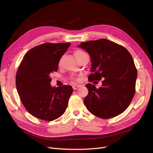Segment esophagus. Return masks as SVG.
Here are the masks:
<instances>
[{"instance_id":"obj_1","label":"esophagus","mask_w":153,"mask_h":153,"mask_svg":"<svg viewBox=\"0 0 153 153\" xmlns=\"http://www.w3.org/2000/svg\"><path fill=\"white\" fill-rule=\"evenodd\" d=\"M80 87V85H73V89L74 90H76V89H78V88H79Z\"/></svg>"}]
</instances>
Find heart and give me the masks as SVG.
<instances>
[{"mask_svg":"<svg viewBox=\"0 0 153 153\" xmlns=\"http://www.w3.org/2000/svg\"><path fill=\"white\" fill-rule=\"evenodd\" d=\"M85 53L84 52V51L80 50H76L75 52V57H76L77 59L79 58V57H80L82 55H84ZM59 64H61V61L59 62Z\"/></svg>","mask_w":153,"mask_h":153,"instance_id":"1","label":"heart"}]
</instances>
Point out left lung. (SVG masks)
I'll return each instance as SVG.
<instances>
[{
	"label": "left lung",
	"mask_w": 153,
	"mask_h": 153,
	"mask_svg": "<svg viewBox=\"0 0 153 153\" xmlns=\"http://www.w3.org/2000/svg\"><path fill=\"white\" fill-rule=\"evenodd\" d=\"M91 59L89 80L104 78L102 86H85L89 93L84 99L87 110L96 116L110 119L122 114L135 93L137 70L131 54L123 46L106 39L83 42L78 45Z\"/></svg>",
	"instance_id": "8db88e82"
}]
</instances>
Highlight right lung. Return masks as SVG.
<instances>
[{
    "instance_id": "1",
    "label": "right lung",
    "mask_w": 153,
    "mask_h": 153,
    "mask_svg": "<svg viewBox=\"0 0 153 153\" xmlns=\"http://www.w3.org/2000/svg\"><path fill=\"white\" fill-rule=\"evenodd\" d=\"M70 43H45L24 55L16 75V89L22 104L35 117L52 121L65 112L73 92L70 85L52 87L51 73L57 71L60 59Z\"/></svg>"
}]
</instances>
